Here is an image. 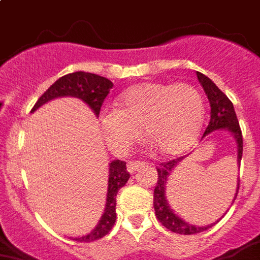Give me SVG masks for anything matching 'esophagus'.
Masks as SVG:
<instances>
[{
  "label": "esophagus",
  "instance_id": "34e87169",
  "mask_svg": "<svg viewBox=\"0 0 260 260\" xmlns=\"http://www.w3.org/2000/svg\"><path fill=\"white\" fill-rule=\"evenodd\" d=\"M144 164L140 162V161H135V162H129L128 165H126V169H128V172H129L131 174L135 173L136 171H139L140 168H143Z\"/></svg>",
  "mask_w": 260,
  "mask_h": 260
}]
</instances>
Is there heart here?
I'll return each mask as SVG.
<instances>
[{
	"label": "heart",
	"mask_w": 260,
	"mask_h": 260,
	"mask_svg": "<svg viewBox=\"0 0 260 260\" xmlns=\"http://www.w3.org/2000/svg\"><path fill=\"white\" fill-rule=\"evenodd\" d=\"M119 107L100 111L99 121L108 147L124 154L144 136L162 156L185 152L197 140L204 123L205 103L186 83H143L120 96Z\"/></svg>",
	"instance_id": "obj_1"
}]
</instances>
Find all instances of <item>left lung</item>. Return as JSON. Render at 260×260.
<instances>
[{
	"mask_svg": "<svg viewBox=\"0 0 260 260\" xmlns=\"http://www.w3.org/2000/svg\"><path fill=\"white\" fill-rule=\"evenodd\" d=\"M198 80H200L201 86L204 88L205 93L209 99V103H210V121H209V125L205 131V136L213 134L215 131L224 129L228 131L231 136L234 137L235 144H237V164L238 167H241V160H242V152H243V139H242V132L241 128H239V123H238L237 115H235L234 106L230 102L226 95L222 92L221 89L215 86V83L211 79H209L208 76L204 75L197 71ZM187 156L180 157V158H174L172 161H168V162L160 164L161 167L157 168V173H158V180H157V185L154 187L153 193V208L156 211L157 219L161 222V223L165 226L167 229H169L173 233H177V234H184V235H190V234H197L201 231L209 230L210 228H213L217 222H219L223 218L224 213L219 219H217L215 222L210 224H205V226H197V224H193L190 222H186L184 218H181L180 215L176 214L173 211V209L171 208V205L167 200V187H168V181L172 177V173L174 172V169L181 164V161L186 158ZM238 189H239V177L237 178V189H235L234 198L231 201V205L237 198Z\"/></svg>",
	"mask_w": 260,
	"mask_h": 260,
	"instance_id": "obj_1",
	"label": "left lung"
}]
</instances>
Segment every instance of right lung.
<instances>
[{
	"label": "right lung",
	"instance_id": "1",
	"mask_svg": "<svg viewBox=\"0 0 260 260\" xmlns=\"http://www.w3.org/2000/svg\"><path fill=\"white\" fill-rule=\"evenodd\" d=\"M112 87L113 83L110 79L96 74L84 73V71L67 74L46 89V92L39 98L36 106L32 107L31 113L36 112L43 104L58 98H76L82 100L83 103H86L95 113V116L99 117L100 107ZM129 176L131 174L126 172L124 161L113 160L108 164V184H107L106 206L103 214L93 230L82 237L73 238L74 241L92 242L110 233L116 222V194L120 187H123L126 181L129 180Z\"/></svg>",
	"mask_w": 260,
	"mask_h": 260
}]
</instances>
